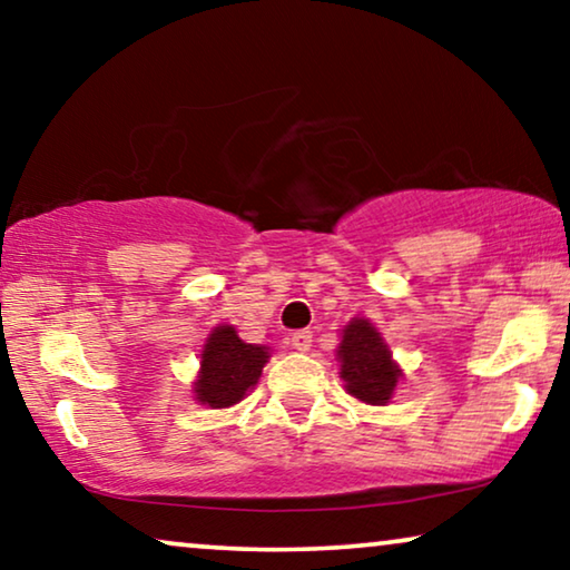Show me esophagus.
Wrapping results in <instances>:
<instances>
[{"instance_id":"obj_1","label":"esophagus","mask_w":570,"mask_h":570,"mask_svg":"<svg viewBox=\"0 0 570 570\" xmlns=\"http://www.w3.org/2000/svg\"><path fill=\"white\" fill-rule=\"evenodd\" d=\"M291 345L293 350H298V353H306V350H311V332H293Z\"/></svg>"}]
</instances>
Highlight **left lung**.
I'll return each instance as SVG.
<instances>
[{
  "label": "left lung",
  "mask_w": 570,
  "mask_h": 570,
  "mask_svg": "<svg viewBox=\"0 0 570 570\" xmlns=\"http://www.w3.org/2000/svg\"><path fill=\"white\" fill-rule=\"evenodd\" d=\"M340 379L345 392L373 407H386L400 386L402 368L394 361L384 334L365 316H355L342 326L337 345Z\"/></svg>",
  "instance_id": "left-lung-1"
}]
</instances>
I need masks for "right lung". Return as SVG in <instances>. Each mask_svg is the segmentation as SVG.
I'll use <instances>...</instances> for the list:
<instances>
[{"mask_svg": "<svg viewBox=\"0 0 570 570\" xmlns=\"http://www.w3.org/2000/svg\"><path fill=\"white\" fill-rule=\"evenodd\" d=\"M269 357L267 345H252L238 337L233 324H217L202 345L199 371L191 381L194 400L209 410L233 407L259 384Z\"/></svg>", "mask_w": 570, "mask_h": 570, "instance_id": "obj_1", "label": "right lung"}]
</instances>
